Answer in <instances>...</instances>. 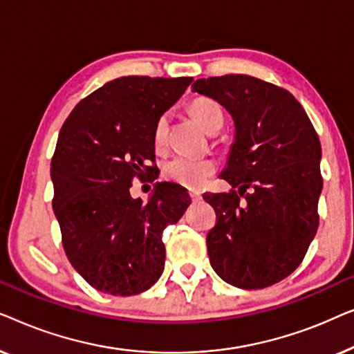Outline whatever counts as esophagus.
I'll return each instance as SVG.
<instances>
[{"mask_svg": "<svg viewBox=\"0 0 354 354\" xmlns=\"http://www.w3.org/2000/svg\"><path fill=\"white\" fill-rule=\"evenodd\" d=\"M190 198H192V201H195V203H198L201 200V193L200 192H190Z\"/></svg>", "mask_w": 354, "mask_h": 354, "instance_id": "1", "label": "esophagus"}]
</instances>
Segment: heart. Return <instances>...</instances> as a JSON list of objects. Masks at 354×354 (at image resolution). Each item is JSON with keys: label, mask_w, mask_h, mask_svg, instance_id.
<instances>
[{"label": "heart", "mask_w": 354, "mask_h": 354, "mask_svg": "<svg viewBox=\"0 0 354 354\" xmlns=\"http://www.w3.org/2000/svg\"><path fill=\"white\" fill-rule=\"evenodd\" d=\"M192 113L198 119L207 132H214L221 129L224 124V113L221 106L214 100L198 98L192 103ZM169 132V115L162 114L158 119L153 130V142L156 147H162L167 140ZM216 171L214 161L206 158H187V156H174L164 164V176L169 180L180 183L188 188H201L206 185L209 177Z\"/></svg>", "instance_id": "heart-1"}]
</instances>
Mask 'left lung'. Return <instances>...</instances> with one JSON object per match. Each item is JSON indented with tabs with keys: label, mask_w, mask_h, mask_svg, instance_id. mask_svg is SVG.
<instances>
[{
	"label": "left lung",
	"mask_w": 354,
	"mask_h": 354,
	"mask_svg": "<svg viewBox=\"0 0 354 354\" xmlns=\"http://www.w3.org/2000/svg\"><path fill=\"white\" fill-rule=\"evenodd\" d=\"M192 86L224 106L235 125L221 178L239 190L203 196L217 216L206 236L209 263L234 287H269L301 264L317 232L319 137L290 91L256 77H209Z\"/></svg>",
	"instance_id": "8db88e82"
}]
</instances>
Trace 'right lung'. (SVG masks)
I'll return each mask as SVG.
<instances>
[{
    "instance_id": "add662e5",
    "label": "right lung",
    "mask_w": 354,
    "mask_h": 354,
    "mask_svg": "<svg viewBox=\"0 0 354 354\" xmlns=\"http://www.w3.org/2000/svg\"><path fill=\"white\" fill-rule=\"evenodd\" d=\"M192 80L119 77L82 100L62 125L51 159L53 211L71 264L100 292L130 297L161 277L162 230L183 216L190 195L161 182L143 203L130 187L156 169L148 166L154 125Z\"/></svg>"
}]
</instances>
